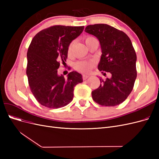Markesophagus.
<instances>
[{
    "label": "esophagus",
    "instance_id": "obj_1",
    "mask_svg": "<svg viewBox=\"0 0 159 159\" xmlns=\"http://www.w3.org/2000/svg\"><path fill=\"white\" fill-rule=\"evenodd\" d=\"M88 78H89V75H85V74H84V75H82V78H83L84 80H87Z\"/></svg>",
    "mask_w": 159,
    "mask_h": 159
}]
</instances>
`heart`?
I'll return each instance as SVG.
<instances>
[{
    "mask_svg": "<svg viewBox=\"0 0 159 159\" xmlns=\"http://www.w3.org/2000/svg\"><path fill=\"white\" fill-rule=\"evenodd\" d=\"M95 38L93 36H87L85 38V42L87 45L88 42L91 40L95 39ZM73 47H74V42H71L68 47V54L69 56H71L73 54ZM94 66V62L91 60H81L78 61L75 63L74 68L78 71L81 72V73H88L89 72Z\"/></svg>",
    "mask_w": 159,
    "mask_h": 159,
    "instance_id": "heart-1",
    "label": "heart"
}]
</instances>
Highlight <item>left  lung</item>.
<instances>
[{
  "label": "left lung",
  "mask_w": 159,
  "mask_h": 159,
  "mask_svg": "<svg viewBox=\"0 0 159 159\" xmlns=\"http://www.w3.org/2000/svg\"><path fill=\"white\" fill-rule=\"evenodd\" d=\"M85 31L100 42L102 54L98 70L111 74L105 81L99 79V87L91 92L92 98L103 106L119 105L131 93L137 78V55L132 42L125 33L106 24L89 25Z\"/></svg>",
  "instance_id": "1"
}]
</instances>
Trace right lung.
I'll list each match as a JSON object with an SVG mask.
<instances>
[{"label": "right lung", "mask_w": 159, "mask_h": 159, "mask_svg": "<svg viewBox=\"0 0 159 159\" xmlns=\"http://www.w3.org/2000/svg\"><path fill=\"white\" fill-rule=\"evenodd\" d=\"M84 26L55 25L35 35L27 52L26 75L32 94L38 102L50 109L70 103L74 87L83 81L82 75L70 72L68 79L57 75L60 61L65 63L68 47L79 36Z\"/></svg>", "instance_id": "add662e5"}]
</instances>
